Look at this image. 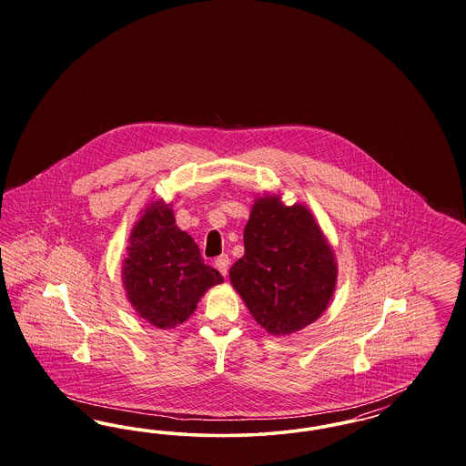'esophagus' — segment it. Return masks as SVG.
<instances>
[{
  "instance_id": "esophagus-1",
  "label": "esophagus",
  "mask_w": 466,
  "mask_h": 466,
  "mask_svg": "<svg viewBox=\"0 0 466 466\" xmlns=\"http://www.w3.org/2000/svg\"><path fill=\"white\" fill-rule=\"evenodd\" d=\"M215 266L222 272L223 276H227L228 272V267H230V258L228 255H220L217 260H215Z\"/></svg>"
}]
</instances>
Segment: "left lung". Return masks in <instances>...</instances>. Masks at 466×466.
<instances>
[{
    "label": "left lung",
    "instance_id": "1",
    "mask_svg": "<svg viewBox=\"0 0 466 466\" xmlns=\"http://www.w3.org/2000/svg\"><path fill=\"white\" fill-rule=\"evenodd\" d=\"M335 278L332 249L308 208L255 202L230 281L257 323L274 335L302 330L327 309Z\"/></svg>",
    "mask_w": 466,
    "mask_h": 466
}]
</instances>
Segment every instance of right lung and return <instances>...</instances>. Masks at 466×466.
<instances>
[{
    "mask_svg": "<svg viewBox=\"0 0 466 466\" xmlns=\"http://www.w3.org/2000/svg\"><path fill=\"white\" fill-rule=\"evenodd\" d=\"M122 278L137 314L158 329H173L198 308L222 274L204 264L199 246L175 225L171 208L157 200L136 223Z\"/></svg>",
    "mask_w": 466,
    "mask_h": 466,
    "instance_id": "right-lung-1",
    "label": "right lung"
}]
</instances>
